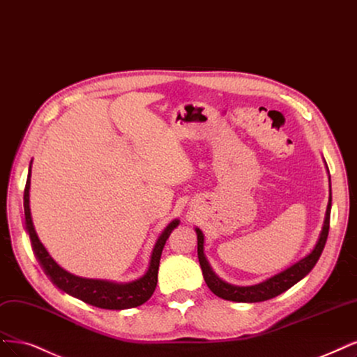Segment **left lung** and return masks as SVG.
Wrapping results in <instances>:
<instances>
[{
	"label": "left lung",
	"instance_id": "left-lung-1",
	"mask_svg": "<svg viewBox=\"0 0 357 357\" xmlns=\"http://www.w3.org/2000/svg\"><path fill=\"white\" fill-rule=\"evenodd\" d=\"M331 181V177H329ZM331 188V186H329ZM331 204H333V195H331L329 190V201L326 206V214L324 220V226L321 230V235H319V239L314 245L313 251L301 258L300 261L296 264H292L288 267L284 272H280L272 278L266 279L264 282H260L257 285L251 287H236V285H230L227 282L221 280L211 268L210 263H208L206 257L204 254V233L196 227V235H198V258H199V264L202 268V275L206 282L208 288H210L217 297L229 300V301H236V303H258V301H266L273 297H278L279 294L285 292L291 287H294L300 282L304 276L310 273V270L316 266L319 257H321L325 243L328 239V233H329V217H331Z\"/></svg>",
	"mask_w": 357,
	"mask_h": 357
}]
</instances>
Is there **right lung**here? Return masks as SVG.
<instances>
[{
  "label": "right lung",
  "instance_id": "right-lung-1",
  "mask_svg": "<svg viewBox=\"0 0 357 357\" xmlns=\"http://www.w3.org/2000/svg\"><path fill=\"white\" fill-rule=\"evenodd\" d=\"M31 168H32V161L29 164L28 180H26V186H24V193H23L24 227H26V231L29 235L36 260H38L45 275L50 278L53 284L59 289L69 294V296L75 297L87 304H91L94 307H99V309H107V310L132 309V307L142 305L143 303L149 300L156 288L159 260H161L164 245L169 238L171 231L178 226L180 220L171 221V223L164 229L161 235L158 236L151 254L149 267H147L146 273L142 278L132 282H126V284H118V282H110L103 279H87V278L75 276L66 272L65 268H61L53 260L52 255L47 252L45 247L41 243L38 235H36L33 223H32V217H31V208H29Z\"/></svg>",
  "mask_w": 357,
  "mask_h": 357
}]
</instances>
